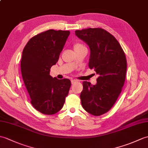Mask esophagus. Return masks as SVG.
<instances>
[{
	"label": "esophagus",
	"mask_w": 148,
	"mask_h": 148,
	"mask_svg": "<svg viewBox=\"0 0 148 148\" xmlns=\"http://www.w3.org/2000/svg\"><path fill=\"white\" fill-rule=\"evenodd\" d=\"M77 82V80H76V79H72L71 80V83L72 84H74L75 82Z\"/></svg>",
	"instance_id": "obj_1"
}]
</instances>
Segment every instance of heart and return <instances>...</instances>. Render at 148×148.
<instances>
[{"label":"heart","instance_id":"heart-1","mask_svg":"<svg viewBox=\"0 0 148 148\" xmlns=\"http://www.w3.org/2000/svg\"><path fill=\"white\" fill-rule=\"evenodd\" d=\"M82 47H84L82 45L80 44V43H76L74 45V50H77L79 49H80V48H82Z\"/></svg>","mask_w":148,"mask_h":148}]
</instances>
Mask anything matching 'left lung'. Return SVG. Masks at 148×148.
<instances>
[{"label": "left lung", "mask_w": 148, "mask_h": 148, "mask_svg": "<svg viewBox=\"0 0 148 148\" xmlns=\"http://www.w3.org/2000/svg\"><path fill=\"white\" fill-rule=\"evenodd\" d=\"M75 34L90 47L88 66L98 75L97 82H82L81 105L95 116L108 112L117 99L124 84L127 60L121 45L115 38L101 28L76 30Z\"/></svg>", "instance_id": "8db88e82"}]
</instances>
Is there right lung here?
<instances>
[{
    "mask_svg": "<svg viewBox=\"0 0 148 148\" xmlns=\"http://www.w3.org/2000/svg\"><path fill=\"white\" fill-rule=\"evenodd\" d=\"M69 35V31L47 30L32 38L23 51L21 70L31 103L45 115L60 111L69 94L71 81L53 78L50 71Z\"/></svg>",
    "mask_w": 148,
    "mask_h": 148,
    "instance_id": "obj_1",
    "label": "right lung"
}]
</instances>
